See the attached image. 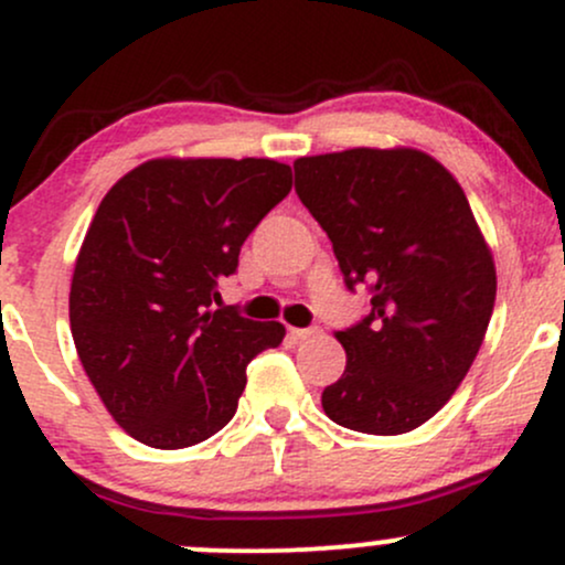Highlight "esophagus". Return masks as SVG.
<instances>
[{"instance_id":"1","label":"esophagus","mask_w":565,"mask_h":565,"mask_svg":"<svg viewBox=\"0 0 565 565\" xmlns=\"http://www.w3.org/2000/svg\"><path fill=\"white\" fill-rule=\"evenodd\" d=\"M317 332H319V328H292V335L298 338V341H306V338L317 335Z\"/></svg>"}]
</instances>
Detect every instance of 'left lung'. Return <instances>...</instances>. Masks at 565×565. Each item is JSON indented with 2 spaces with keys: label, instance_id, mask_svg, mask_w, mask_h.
I'll return each mask as SVG.
<instances>
[{
  "label": "left lung",
  "instance_id": "obj_1",
  "mask_svg": "<svg viewBox=\"0 0 565 565\" xmlns=\"http://www.w3.org/2000/svg\"><path fill=\"white\" fill-rule=\"evenodd\" d=\"M295 192L371 313L335 338L347 371L324 387L332 423L371 436L425 425L477 360L495 306V263L457 178L417 148L300 157Z\"/></svg>",
  "mask_w": 565,
  "mask_h": 565
}]
</instances>
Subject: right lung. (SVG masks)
Returning a JSON list of instances; mask_svg holds the SVG:
<instances>
[{"label":"right lung","mask_w":565,"mask_h":565,"mask_svg":"<svg viewBox=\"0 0 565 565\" xmlns=\"http://www.w3.org/2000/svg\"><path fill=\"white\" fill-rule=\"evenodd\" d=\"M292 189L276 159H148L118 178L75 259L70 330L88 382L135 441L183 449L233 419L246 365L281 322L213 311L248 233Z\"/></svg>","instance_id":"obj_1"}]
</instances>
